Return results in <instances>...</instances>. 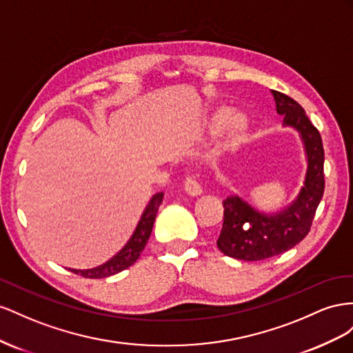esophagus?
I'll use <instances>...</instances> for the list:
<instances>
[{"label":"esophagus","mask_w":353,"mask_h":353,"mask_svg":"<svg viewBox=\"0 0 353 353\" xmlns=\"http://www.w3.org/2000/svg\"><path fill=\"white\" fill-rule=\"evenodd\" d=\"M185 190H186V192H188L189 195H194V196H196V195H199V194H203V188H201V185H199V182L196 180V177L192 176V174H189V176L185 179Z\"/></svg>","instance_id":"esophagus-1"}]
</instances>
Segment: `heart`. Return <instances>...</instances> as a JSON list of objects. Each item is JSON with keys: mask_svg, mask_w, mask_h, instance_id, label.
I'll return each instance as SVG.
<instances>
[{"mask_svg": "<svg viewBox=\"0 0 353 353\" xmlns=\"http://www.w3.org/2000/svg\"><path fill=\"white\" fill-rule=\"evenodd\" d=\"M228 110L226 109H220L211 118V127L213 128H219L221 124L225 123L228 118ZM247 125V119L244 115H235L229 119V123L226 124V134L229 137H236L241 133L244 132V128Z\"/></svg>", "mask_w": 353, "mask_h": 353, "instance_id": "heart-1", "label": "heart"}]
</instances>
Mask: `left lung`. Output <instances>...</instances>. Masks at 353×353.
<instances>
[{"instance_id": "left-lung-1", "label": "left lung", "mask_w": 353, "mask_h": 353, "mask_svg": "<svg viewBox=\"0 0 353 353\" xmlns=\"http://www.w3.org/2000/svg\"><path fill=\"white\" fill-rule=\"evenodd\" d=\"M283 125L296 128L305 145L307 170L297 198L275 214L254 210L238 195L223 201V226L217 239L221 253L238 260L257 261L283 254L299 244L310 230L324 195V146L316 127L294 99L272 90Z\"/></svg>"}]
</instances>
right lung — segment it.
Instances as JSON below:
<instances>
[{"mask_svg": "<svg viewBox=\"0 0 353 353\" xmlns=\"http://www.w3.org/2000/svg\"><path fill=\"white\" fill-rule=\"evenodd\" d=\"M163 192L155 194L152 198H150L149 204L146 205L142 217H140L139 223L136 226L134 234L132 235V238L128 239V243L124 245L123 250H119L118 253L109 259L106 263L100 265L97 268L93 269H85V270H79V269H69L70 272H74L77 275H81L84 278H92V279H97V278H106L110 275H115L118 272L124 270L127 268L132 266L133 263H136V260L139 259L140 253H142L148 239L150 236V232H152L154 228V221L158 213V208L163 203Z\"/></svg>", "mask_w": 353, "mask_h": 353, "instance_id": "right-lung-1", "label": "right lung"}]
</instances>
